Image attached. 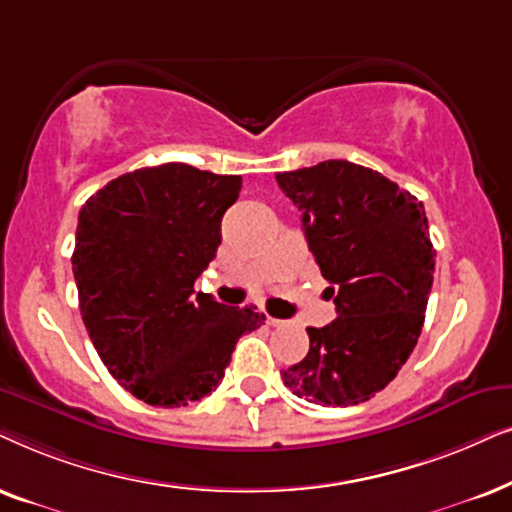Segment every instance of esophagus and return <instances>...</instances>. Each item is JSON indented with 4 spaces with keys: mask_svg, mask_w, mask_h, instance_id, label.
I'll return each instance as SVG.
<instances>
[{
    "mask_svg": "<svg viewBox=\"0 0 512 512\" xmlns=\"http://www.w3.org/2000/svg\"><path fill=\"white\" fill-rule=\"evenodd\" d=\"M267 323H269L271 327H283V325H285V320H281V318H274V316H267Z\"/></svg>",
    "mask_w": 512,
    "mask_h": 512,
    "instance_id": "esophagus-1",
    "label": "esophagus"
}]
</instances>
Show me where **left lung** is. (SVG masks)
Listing matches in <instances>:
<instances>
[{"label": "left lung", "mask_w": 512, "mask_h": 512, "mask_svg": "<svg viewBox=\"0 0 512 512\" xmlns=\"http://www.w3.org/2000/svg\"><path fill=\"white\" fill-rule=\"evenodd\" d=\"M302 210V229L337 318L309 327V353L283 384L313 405L370 400L407 363L424 327L435 250L424 203L377 170L332 159L276 175Z\"/></svg>", "instance_id": "left-lung-1"}]
</instances>
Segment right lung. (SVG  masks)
Returning a JSON list of instances; mask_svg holds the SVG:
<instances>
[{
    "label": "right lung",
    "instance_id": "right-lung-1",
    "mask_svg": "<svg viewBox=\"0 0 512 512\" xmlns=\"http://www.w3.org/2000/svg\"><path fill=\"white\" fill-rule=\"evenodd\" d=\"M241 182L163 163L107 182L79 210L81 318L109 374L142 403L185 407L215 391L238 339L262 325L255 306L194 295Z\"/></svg>",
    "mask_w": 512,
    "mask_h": 512
}]
</instances>
